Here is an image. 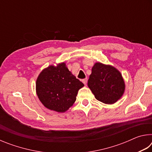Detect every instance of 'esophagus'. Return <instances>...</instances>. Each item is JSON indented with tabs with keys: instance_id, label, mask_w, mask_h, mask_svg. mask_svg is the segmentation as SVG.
<instances>
[{
	"instance_id": "1",
	"label": "esophagus",
	"mask_w": 152,
	"mask_h": 152,
	"mask_svg": "<svg viewBox=\"0 0 152 152\" xmlns=\"http://www.w3.org/2000/svg\"><path fill=\"white\" fill-rule=\"evenodd\" d=\"M82 82H83V83L86 85V84H87V81H88V79H87V78H84V79L82 80Z\"/></svg>"
}]
</instances>
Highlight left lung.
Listing matches in <instances>:
<instances>
[{
	"label": "left lung",
	"mask_w": 152,
	"mask_h": 152,
	"mask_svg": "<svg viewBox=\"0 0 152 152\" xmlns=\"http://www.w3.org/2000/svg\"><path fill=\"white\" fill-rule=\"evenodd\" d=\"M88 86L98 101L105 104L116 102L125 91V82L119 70L99 62L92 67Z\"/></svg>",
	"instance_id": "obj_1"
}]
</instances>
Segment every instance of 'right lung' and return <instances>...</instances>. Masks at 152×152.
<instances>
[{
    "label": "right lung",
    "mask_w": 152,
    "mask_h": 152,
    "mask_svg": "<svg viewBox=\"0 0 152 152\" xmlns=\"http://www.w3.org/2000/svg\"><path fill=\"white\" fill-rule=\"evenodd\" d=\"M83 86L65 63L48 67L36 81V92L40 101L46 108L59 113L65 112L72 106L78 90Z\"/></svg>",
    "instance_id": "right-lung-1"
}]
</instances>
